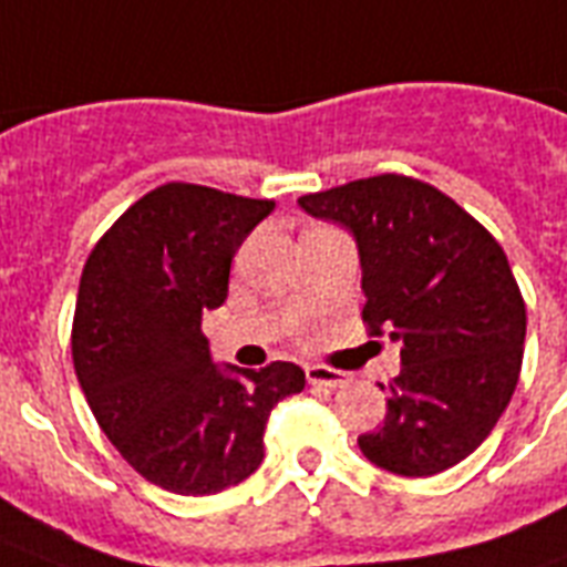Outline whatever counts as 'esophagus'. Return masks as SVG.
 I'll use <instances>...</instances> for the list:
<instances>
[{
    "label": "esophagus",
    "mask_w": 567,
    "mask_h": 567,
    "mask_svg": "<svg viewBox=\"0 0 567 567\" xmlns=\"http://www.w3.org/2000/svg\"><path fill=\"white\" fill-rule=\"evenodd\" d=\"M307 381L313 384V388H346L349 384V375L343 370H331V367H307Z\"/></svg>",
    "instance_id": "esophagus-1"
}]
</instances>
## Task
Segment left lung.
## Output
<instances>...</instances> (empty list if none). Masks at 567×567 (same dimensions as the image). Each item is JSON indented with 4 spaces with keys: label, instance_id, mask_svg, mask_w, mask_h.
Listing matches in <instances>:
<instances>
[{
    "label": "left lung",
    "instance_id": "left-lung-1",
    "mask_svg": "<svg viewBox=\"0 0 567 567\" xmlns=\"http://www.w3.org/2000/svg\"><path fill=\"white\" fill-rule=\"evenodd\" d=\"M358 245L363 319L388 328L402 370L358 446L381 471L434 476L464 462L517 388L526 307L497 239L452 197L396 174L298 197Z\"/></svg>",
    "mask_w": 567,
    "mask_h": 567
}]
</instances>
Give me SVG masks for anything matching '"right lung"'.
<instances>
[{
    "mask_svg": "<svg viewBox=\"0 0 567 567\" xmlns=\"http://www.w3.org/2000/svg\"><path fill=\"white\" fill-rule=\"evenodd\" d=\"M271 200L168 183L135 200L96 243L79 280L73 367L96 423L144 480L218 494L262 464V432L305 370L213 361L204 313L227 301L239 245Z\"/></svg>",
    "mask_w": 567,
    "mask_h": 567,
    "instance_id": "obj_1",
    "label": "right lung"
}]
</instances>
